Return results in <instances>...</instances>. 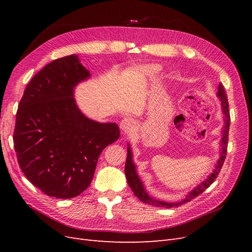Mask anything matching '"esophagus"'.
I'll return each instance as SVG.
<instances>
[{"mask_svg": "<svg viewBox=\"0 0 252 252\" xmlns=\"http://www.w3.org/2000/svg\"><path fill=\"white\" fill-rule=\"evenodd\" d=\"M134 125H135V123L131 118H124L121 121L120 128L123 132H128L131 130V129L134 127Z\"/></svg>", "mask_w": 252, "mask_h": 252, "instance_id": "1", "label": "esophagus"}]
</instances>
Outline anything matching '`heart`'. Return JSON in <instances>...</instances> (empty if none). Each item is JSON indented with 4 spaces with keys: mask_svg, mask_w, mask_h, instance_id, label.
I'll return each mask as SVG.
<instances>
[{
    "mask_svg": "<svg viewBox=\"0 0 252 252\" xmlns=\"http://www.w3.org/2000/svg\"><path fill=\"white\" fill-rule=\"evenodd\" d=\"M147 69L150 71H158V70H159V67L158 65H154V66H149Z\"/></svg>",
    "mask_w": 252,
    "mask_h": 252,
    "instance_id": "heart-1",
    "label": "heart"
}]
</instances>
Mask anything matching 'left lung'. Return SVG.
Returning a JSON list of instances; mask_svg holds the SVG:
<instances>
[{
    "mask_svg": "<svg viewBox=\"0 0 252 252\" xmlns=\"http://www.w3.org/2000/svg\"><path fill=\"white\" fill-rule=\"evenodd\" d=\"M217 96L220 102V108H222V112L224 114L223 120H224V126L222 128V138L220 140V157L218 161L216 162L215 166H213L212 171L209 173V175L204 179L200 184H197L194 188L189 190L188 193L184 196V199L177 202H168L164 201L161 199H157V197L152 196L149 194V192L146 190L144 183L142 182L140 175L138 173V169H136V165L133 162V154L132 149L130 147V144H127V158H126V164H125V174L129 187L131 188L134 195L139 197V200L143 203H146L148 205L156 206V207H165V208H172V207H178V206L187 203L194 199L195 196L204 192L206 189H207L212 183L218 177V174L222 168L224 164L225 158H226V152H227V142H228V131H229V125H230V116H229V110H228V100L227 95L225 94L224 86L222 84L219 85V89L217 93Z\"/></svg>",
    "mask_w": 252,
    "mask_h": 252,
    "instance_id": "obj_1",
    "label": "left lung"
}]
</instances>
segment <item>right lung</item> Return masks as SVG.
<instances>
[{
	"mask_svg": "<svg viewBox=\"0 0 252 252\" xmlns=\"http://www.w3.org/2000/svg\"><path fill=\"white\" fill-rule=\"evenodd\" d=\"M90 77L78 55L55 60L29 82L19 104V165L32 184L57 199L87 189L101 152L120 138L117 123L87 118L75 102V87Z\"/></svg>",
	"mask_w": 252,
	"mask_h": 252,
	"instance_id": "1",
	"label": "right lung"
}]
</instances>
